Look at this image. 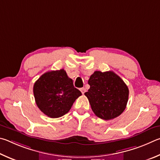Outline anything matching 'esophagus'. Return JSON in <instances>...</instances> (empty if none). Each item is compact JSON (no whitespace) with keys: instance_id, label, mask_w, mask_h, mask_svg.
<instances>
[{"instance_id":"esophagus-1","label":"esophagus","mask_w":160,"mask_h":160,"mask_svg":"<svg viewBox=\"0 0 160 160\" xmlns=\"http://www.w3.org/2000/svg\"><path fill=\"white\" fill-rule=\"evenodd\" d=\"M80 91L82 93V94H83L86 92V89L84 88H80Z\"/></svg>"}]
</instances>
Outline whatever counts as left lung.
Instances as JSON below:
<instances>
[{
    "label": "left lung",
    "mask_w": 160,
    "mask_h": 160,
    "mask_svg": "<svg viewBox=\"0 0 160 160\" xmlns=\"http://www.w3.org/2000/svg\"><path fill=\"white\" fill-rule=\"evenodd\" d=\"M88 83L90 88L84 95L97 117L110 120L124 111L129 91L124 81L114 72H94Z\"/></svg>",
    "instance_id": "8db88e82"
}]
</instances>
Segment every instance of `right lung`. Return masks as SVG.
Instances as JSON below:
<instances>
[{
    "mask_svg": "<svg viewBox=\"0 0 160 160\" xmlns=\"http://www.w3.org/2000/svg\"><path fill=\"white\" fill-rule=\"evenodd\" d=\"M38 108L50 118H58L70 110L76 99L82 96L63 69L41 76L33 85Z\"/></svg>",
    "mask_w": 160,
    "mask_h": 160,
    "instance_id": "1",
    "label": "right lung"
}]
</instances>
